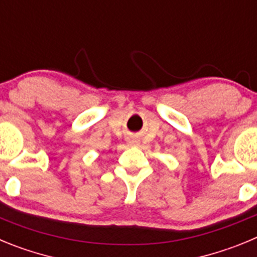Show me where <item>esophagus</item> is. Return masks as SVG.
<instances>
[{
  "mask_svg": "<svg viewBox=\"0 0 257 257\" xmlns=\"http://www.w3.org/2000/svg\"><path fill=\"white\" fill-rule=\"evenodd\" d=\"M128 144H131V145H136V144H138V140H135V139H130V140H128Z\"/></svg>",
  "mask_w": 257,
  "mask_h": 257,
  "instance_id": "esophagus-1",
  "label": "esophagus"
}]
</instances>
